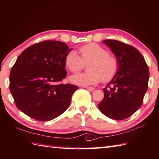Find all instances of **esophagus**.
<instances>
[{
    "instance_id": "1",
    "label": "esophagus",
    "mask_w": 159,
    "mask_h": 159,
    "mask_svg": "<svg viewBox=\"0 0 159 159\" xmlns=\"http://www.w3.org/2000/svg\"><path fill=\"white\" fill-rule=\"evenodd\" d=\"M86 89H87L88 90L90 91V92H92V91L94 90V88H91V87H88V88H86Z\"/></svg>"
}]
</instances>
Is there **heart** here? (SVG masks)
I'll list each match as a JSON object with an SVG mask.
<instances>
[{
    "label": "heart",
    "instance_id": "heart-1",
    "mask_svg": "<svg viewBox=\"0 0 159 159\" xmlns=\"http://www.w3.org/2000/svg\"><path fill=\"white\" fill-rule=\"evenodd\" d=\"M80 57L76 52L70 51L65 57L66 67L72 73H78L84 67V63L90 62L87 74H79L70 78V82L76 85L88 86L103 80L107 83L113 79L118 70V61L114 56L96 43L82 46L79 48Z\"/></svg>",
    "mask_w": 159,
    "mask_h": 159
}]
</instances>
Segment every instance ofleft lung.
Here are the masks:
<instances>
[{
    "instance_id": "1",
    "label": "left lung",
    "mask_w": 159,
    "mask_h": 159,
    "mask_svg": "<svg viewBox=\"0 0 159 159\" xmlns=\"http://www.w3.org/2000/svg\"><path fill=\"white\" fill-rule=\"evenodd\" d=\"M103 43L110 48L118 61V70L107 87L99 109L106 116L115 120L126 119L143 103L148 90L149 69L144 57L134 47L113 39Z\"/></svg>"
}]
</instances>
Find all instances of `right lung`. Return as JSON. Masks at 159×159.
<instances>
[{"label":"right lung","mask_w":159,"mask_h":159,"mask_svg":"<svg viewBox=\"0 0 159 159\" xmlns=\"http://www.w3.org/2000/svg\"><path fill=\"white\" fill-rule=\"evenodd\" d=\"M71 50L65 42L49 40L22 52L10 74L17 108L38 121L53 120L68 108L78 87L59 82L67 76L65 60Z\"/></svg>","instance_id":"1"}]
</instances>
